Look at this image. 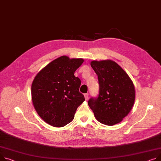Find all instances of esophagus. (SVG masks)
Masks as SVG:
<instances>
[{
    "mask_svg": "<svg viewBox=\"0 0 161 161\" xmlns=\"http://www.w3.org/2000/svg\"><path fill=\"white\" fill-rule=\"evenodd\" d=\"M84 96H85V98L86 99V100H87L89 98V94L88 93H85L84 94Z\"/></svg>",
    "mask_w": 161,
    "mask_h": 161,
    "instance_id": "34e87169",
    "label": "esophagus"
}]
</instances>
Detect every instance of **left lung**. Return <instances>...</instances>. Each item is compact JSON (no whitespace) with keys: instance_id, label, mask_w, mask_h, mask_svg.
<instances>
[{"instance_id":"left-lung-1","label":"left lung","mask_w":161,"mask_h":161,"mask_svg":"<svg viewBox=\"0 0 161 161\" xmlns=\"http://www.w3.org/2000/svg\"><path fill=\"white\" fill-rule=\"evenodd\" d=\"M91 65L98 78L99 94L88 105L100 123L113 125L131 110L135 102L134 85L127 73L111 60L92 61Z\"/></svg>"}]
</instances>
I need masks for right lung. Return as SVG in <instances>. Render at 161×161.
Returning <instances> with one entry per match:
<instances>
[{"instance_id":"1","label":"right lung","mask_w":161,"mask_h":161,"mask_svg":"<svg viewBox=\"0 0 161 161\" xmlns=\"http://www.w3.org/2000/svg\"><path fill=\"white\" fill-rule=\"evenodd\" d=\"M83 59L63 56L42 69L31 84V98L41 119L54 127H63L72 121L78 107L85 100L79 91L81 80L74 72Z\"/></svg>"}]
</instances>
